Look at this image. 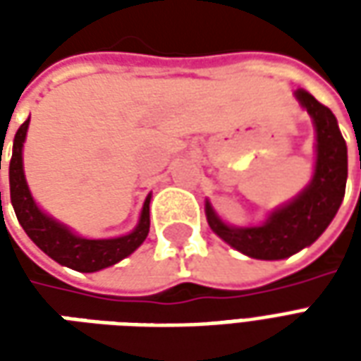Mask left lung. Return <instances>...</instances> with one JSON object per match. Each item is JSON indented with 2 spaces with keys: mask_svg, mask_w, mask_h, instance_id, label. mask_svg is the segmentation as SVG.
<instances>
[{
  "mask_svg": "<svg viewBox=\"0 0 361 361\" xmlns=\"http://www.w3.org/2000/svg\"><path fill=\"white\" fill-rule=\"evenodd\" d=\"M294 96L315 127V168L310 183L292 201L269 212L259 226H230L211 201L204 204L212 232L251 259L279 261L310 247L333 222L346 191L348 149L334 114L307 90L298 89Z\"/></svg>",
  "mask_w": 361,
  "mask_h": 361,
  "instance_id": "obj_1",
  "label": "left lung"
}]
</instances>
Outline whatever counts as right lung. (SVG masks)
Returning <instances> with one entry per match:
<instances>
[{"instance_id":"obj_1","label":"right lung","mask_w":361,"mask_h":361,"mask_svg":"<svg viewBox=\"0 0 361 361\" xmlns=\"http://www.w3.org/2000/svg\"><path fill=\"white\" fill-rule=\"evenodd\" d=\"M28 123H30V118L17 129L15 139H13V154L11 160H9L11 204L15 209L19 224L27 232L28 238L56 263L79 272L102 271L106 267L116 265L121 259L131 255L149 235L150 195H147V199H145L139 222L129 234L108 238V240H89V238L75 234L71 228L61 224L56 219H51L50 214H46L36 204L35 197L30 195L27 178H25V170H23V145H25V139H27Z\"/></svg>"}]
</instances>
